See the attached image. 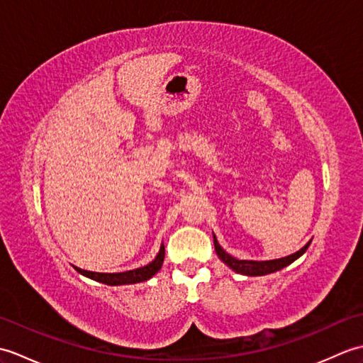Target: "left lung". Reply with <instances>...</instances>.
I'll return each mask as SVG.
<instances>
[{
  "mask_svg": "<svg viewBox=\"0 0 363 363\" xmlns=\"http://www.w3.org/2000/svg\"><path fill=\"white\" fill-rule=\"evenodd\" d=\"M311 242L312 240L307 242L299 251L290 254V256H287V257L273 259V260H240V259L233 257L230 254H228L225 250H223L217 240V237L213 235L215 251H217V256L220 257V260L223 262V264H226L230 269H233V272L245 274V276H265L269 273L279 272V269L293 264L296 259L303 256V254L307 251V248H309Z\"/></svg>",
  "mask_w": 363,
  "mask_h": 363,
  "instance_id": "obj_1",
  "label": "left lung"
}]
</instances>
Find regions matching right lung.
Returning a JSON list of instances; mask_svg holds the SVG:
<instances>
[{
    "label": "right lung",
    "mask_w": 363,
    "mask_h": 363,
    "mask_svg": "<svg viewBox=\"0 0 363 363\" xmlns=\"http://www.w3.org/2000/svg\"><path fill=\"white\" fill-rule=\"evenodd\" d=\"M164 259H165V246H164V243H162L157 256L154 257L152 262H150V264L145 265V267L129 269V272L95 273V272H87V269H81L78 267H74V269L78 273H81L82 276L89 277V279H94L96 282H101V284H106V285H129V284H138V282L151 279V277L162 268Z\"/></svg>",
    "instance_id": "obj_1"
}]
</instances>
